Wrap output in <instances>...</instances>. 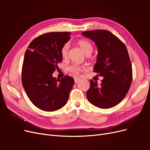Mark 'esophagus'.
I'll return each mask as SVG.
<instances>
[{
	"label": "esophagus",
	"instance_id": "esophagus-1",
	"mask_svg": "<svg viewBox=\"0 0 150 150\" xmlns=\"http://www.w3.org/2000/svg\"><path fill=\"white\" fill-rule=\"evenodd\" d=\"M80 80H81V79L76 78H74V82H75V83H78Z\"/></svg>",
	"mask_w": 150,
	"mask_h": 150
}]
</instances>
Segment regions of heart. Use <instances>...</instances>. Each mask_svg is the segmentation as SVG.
Here are the masks:
<instances>
[{
	"label": "heart",
	"instance_id": "1",
	"mask_svg": "<svg viewBox=\"0 0 150 150\" xmlns=\"http://www.w3.org/2000/svg\"><path fill=\"white\" fill-rule=\"evenodd\" d=\"M77 44L80 47L81 49L82 50V51L86 56H89L93 51V46L91 43L88 41V40H86L85 39H80L77 42ZM69 49V44L68 43H66L65 44L63 45L61 51V56L63 58H66L67 56ZM68 69H69V71L72 74H78L81 71H83L84 70V67L78 65L74 64L71 66Z\"/></svg>",
	"mask_w": 150,
	"mask_h": 150
}]
</instances>
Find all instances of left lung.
<instances>
[{
	"mask_svg": "<svg viewBox=\"0 0 150 150\" xmlns=\"http://www.w3.org/2000/svg\"><path fill=\"white\" fill-rule=\"evenodd\" d=\"M98 47L94 71L103 77L101 84L91 80L86 96L90 103L102 109L116 106L128 93L132 81V66L125 44L106 30L82 33Z\"/></svg>",
	"mask_w": 150,
	"mask_h": 150,
	"instance_id": "obj_1",
	"label": "left lung"
}]
</instances>
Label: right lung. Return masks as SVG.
Listing matches in <instances>:
<instances>
[{
  "label": "right lung",
  "instance_id": "1",
  "mask_svg": "<svg viewBox=\"0 0 150 150\" xmlns=\"http://www.w3.org/2000/svg\"><path fill=\"white\" fill-rule=\"evenodd\" d=\"M71 33H49L39 36L26 50L22 69V83L31 102L45 111L59 110L67 103L74 83L69 76H52L62 60L61 48Z\"/></svg>",
  "mask_w": 150,
  "mask_h": 150
}]
</instances>
